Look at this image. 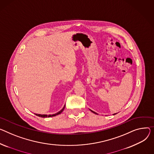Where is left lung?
Here are the masks:
<instances>
[{
  "instance_id": "1",
  "label": "left lung",
  "mask_w": 154,
  "mask_h": 154,
  "mask_svg": "<svg viewBox=\"0 0 154 154\" xmlns=\"http://www.w3.org/2000/svg\"><path fill=\"white\" fill-rule=\"evenodd\" d=\"M90 111H91V112H94V113H95V114H97V115H98V114L97 113V112H95V111H92V110H91V109H90ZM116 113H115V114H113V115H116Z\"/></svg>"
}]
</instances>
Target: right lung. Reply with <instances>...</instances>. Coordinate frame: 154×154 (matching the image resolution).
Instances as JSON below:
<instances>
[{
	"mask_svg": "<svg viewBox=\"0 0 154 154\" xmlns=\"http://www.w3.org/2000/svg\"><path fill=\"white\" fill-rule=\"evenodd\" d=\"M64 108H65V105H64V106L63 108L62 109L60 110L59 111H58L57 112H56V113L53 114V115H41V114H36V113H35V115H36V116H38L42 117V118H47V117L49 118V117H53V116H56V115H58L60 114L61 112H62L63 111V110L64 109Z\"/></svg>",
	"mask_w": 154,
	"mask_h": 154,
	"instance_id": "1",
	"label": "right lung"
}]
</instances>
